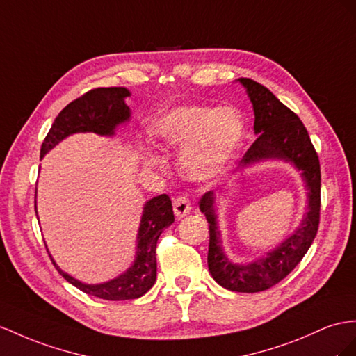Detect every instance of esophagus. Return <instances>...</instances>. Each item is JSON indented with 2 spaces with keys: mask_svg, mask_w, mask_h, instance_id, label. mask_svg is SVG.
I'll return each instance as SVG.
<instances>
[{
  "mask_svg": "<svg viewBox=\"0 0 356 356\" xmlns=\"http://www.w3.org/2000/svg\"><path fill=\"white\" fill-rule=\"evenodd\" d=\"M191 209H193V207H191L189 198L185 197V195L177 197V198L175 200V203H172V211H175V215H176L177 218L186 216V215L191 212Z\"/></svg>",
  "mask_w": 356,
  "mask_h": 356,
  "instance_id": "obj_1",
  "label": "esophagus"
}]
</instances>
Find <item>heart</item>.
I'll list each match as a JSON object with an SVG mask.
<instances>
[{"instance_id": "heart-1", "label": "heart", "mask_w": 356, "mask_h": 356, "mask_svg": "<svg viewBox=\"0 0 356 356\" xmlns=\"http://www.w3.org/2000/svg\"><path fill=\"white\" fill-rule=\"evenodd\" d=\"M150 132L165 150H181L180 167L195 181L220 176L242 147L247 123L238 108L211 105H181L154 118ZM149 167L161 159L152 152L144 153Z\"/></svg>"}]
</instances>
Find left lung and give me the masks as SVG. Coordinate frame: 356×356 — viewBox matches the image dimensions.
Instances as JSON below:
<instances>
[{"mask_svg": "<svg viewBox=\"0 0 356 356\" xmlns=\"http://www.w3.org/2000/svg\"><path fill=\"white\" fill-rule=\"evenodd\" d=\"M247 90L254 109V134L257 140L239 161L233 177H239L245 168L266 161L290 163L304 181L307 189V212L290 236L280 242L265 256L250 263H236L229 259L222 245V234L218 225V194L207 191L200 198V211L209 222L207 266L212 278L227 290L241 293H256L275 286L296 268L316 238L321 212V163L299 117L282 105L270 91L250 78H239Z\"/></svg>", "mask_w": 356, "mask_h": 356, "instance_id": "obj_1", "label": "left lung"}]
</instances>
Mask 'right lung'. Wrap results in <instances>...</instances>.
<instances>
[{
	"label": "right lung",
	"instance_id": "1",
	"mask_svg": "<svg viewBox=\"0 0 356 356\" xmlns=\"http://www.w3.org/2000/svg\"><path fill=\"white\" fill-rule=\"evenodd\" d=\"M129 96L131 91L124 87L95 88L70 102L54 120L42 144L40 158L74 134L91 132L108 138L114 136L118 126L131 120V109L126 105V97ZM35 198H38V189H35ZM35 215H38V206H35ZM172 222H175V213L167 194L147 200L144 203L138 233H136V250L132 265L120 275L104 282L88 284L79 281L60 269L51 254L49 257L60 275L87 295L106 300L136 299L149 291L156 281V243L163 229Z\"/></svg>",
	"mask_w": 356,
	"mask_h": 356
}]
</instances>
